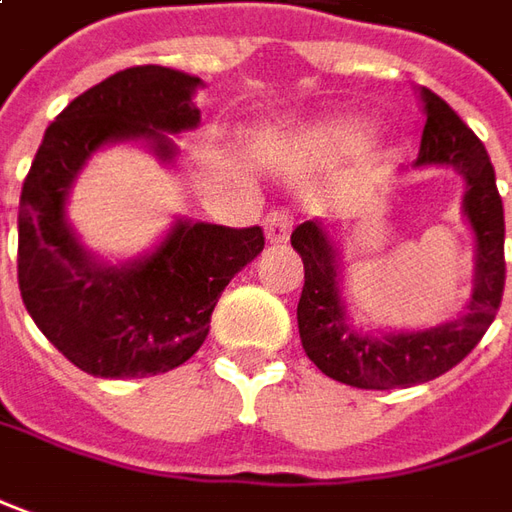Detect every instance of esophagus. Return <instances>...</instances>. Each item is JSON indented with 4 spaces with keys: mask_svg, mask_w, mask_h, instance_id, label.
Wrapping results in <instances>:
<instances>
[{
    "mask_svg": "<svg viewBox=\"0 0 512 512\" xmlns=\"http://www.w3.org/2000/svg\"><path fill=\"white\" fill-rule=\"evenodd\" d=\"M292 231V214L290 211H270L267 217H264V236H267V242H287L290 239Z\"/></svg>",
    "mask_w": 512,
    "mask_h": 512,
    "instance_id": "esophagus-1",
    "label": "esophagus"
}]
</instances>
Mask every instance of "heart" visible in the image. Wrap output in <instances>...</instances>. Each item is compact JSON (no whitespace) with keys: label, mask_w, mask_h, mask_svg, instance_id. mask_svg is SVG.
I'll return each instance as SVG.
<instances>
[{"label":"heart","mask_w":512,"mask_h":512,"mask_svg":"<svg viewBox=\"0 0 512 512\" xmlns=\"http://www.w3.org/2000/svg\"><path fill=\"white\" fill-rule=\"evenodd\" d=\"M317 133H320L323 142L329 144H351L365 133V125L357 122V119H331L326 125H320Z\"/></svg>","instance_id":"heart-1"}]
</instances>
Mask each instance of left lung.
I'll return each mask as SVG.
<instances>
[{"label":"left lung","mask_w":512,"mask_h":512,"mask_svg":"<svg viewBox=\"0 0 512 512\" xmlns=\"http://www.w3.org/2000/svg\"><path fill=\"white\" fill-rule=\"evenodd\" d=\"M426 125L418 158L407 169L446 167L465 183L463 217L474 234V290L465 312L418 331H362L343 301V253L323 220L292 231L303 259L298 331L306 357L334 382L393 390L438 379L463 362L499 312L505 292V209L485 144L435 91L421 88Z\"/></svg>","instance_id":"left-lung-1"}]
</instances>
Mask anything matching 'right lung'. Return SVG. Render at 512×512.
I'll return each instance as SVG.
<instances>
[{
	"label": "right lung",
	"mask_w": 512,
	"mask_h": 512,
	"mask_svg": "<svg viewBox=\"0 0 512 512\" xmlns=\"http://www.w3.org/2000/svg\"><path fill=\"white\" fill-rule=\"evenodd\" d=\"M197 88L200 77L167 66L105 77L49 125L21 186V301L49 343L91 376L142 379L183 365L206 340L228 281L264 248L259 225L181 217L153 250L111 264L66 217L77 175L102 147L139 142L172 164V136L200 125Z\"/></svg>",
	"instance_id": "add662e5"
}]
</instances>
